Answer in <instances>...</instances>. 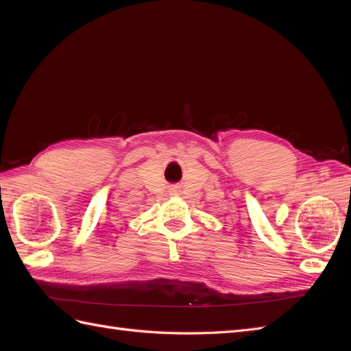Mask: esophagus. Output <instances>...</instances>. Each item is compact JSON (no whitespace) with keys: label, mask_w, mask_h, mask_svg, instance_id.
<instances>
[{"label":"esophagus","mask_w":351,"mask_h":351,"mask_svg":"<svg viewBox=\"0 0 351 351\" xmlns=\"http://www.w3.org/2000/svg\"><path fill=\"white\" fill-rule=\"evenodd\" d=\"M174 192H176V190H174ZM173 195H177V193H173Z\"/></svg>","instance_id":"obj_1"}]
</instances>
